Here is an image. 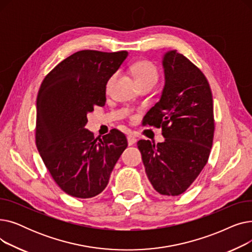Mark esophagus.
Returning <instances> with one entry per match:
<instances>
[{
	"mask_svg": "<svg viewBox=\"0 0 252 252\" xmlns=\"http://www.w3.org/2000/svg\"><path fill=\"white\" fill-rule=\"evenodd\" d=\"M126 139H127V144L129 145V146H131V145H134L137 142V139L135 137H133V136H130V135H128L126 137Z\"/></svg>",
	"mask_w": 252,
	"mask_h": 252,
	"instance_id": "34e87169",
	"label": "esophagus"
}]
</instances>
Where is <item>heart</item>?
Returning a JSON list of instances; mask_svg holds the SVG:
<instances>
[{
  "instance_id": "heart-1",
  "label": "heart",
  "mask_w": 252,
  "mask_h": 252,
  "mask_svg": "<svg viewBox=\"0 0 252 252\" xmlns=\"http://www.w3.org/2000/svg\"><path fill=\"white\" fill-rule=\"evenodd\" d=\"M131 72H133L136 81L140 87L144 85H149V84L155 85V83L158 79V76H159L156 65L149 60H140L134 63L133 66H131ZM115 77H116V73L112 74L108 78L107 84H106V89H107V91L110 90Z\"/></svg>"
}]
</instances>
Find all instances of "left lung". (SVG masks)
<instances>
[{
    "instance_id": "obj_1",
    "label": "left lung",
    "mask_w": 252,
    "mask_h": 252,
    "mask_svg": "<svg viewBox=\"0 0 252 252\" xmlns=\"http://www.w3.org/2000/svg\"><path fill=\"white\" fill-rule=\"evenodd\" d=\"M165 85L144 126L161 128L162 143L140 140L147 177L161 195L186 191L208 161L215 134L214 101L203 72L187 57L169 51L163 57Z\"/></svg>"
}]
</instances>
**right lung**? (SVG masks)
<instances>
[{
    "instance_id": "right-lung-1",
    "label": "right lung",
    "mask_w": 252,
    "mask_h": 252,
    "mask_svg": "<svg viewBox=\"0 0 252 252\" xmlns=\"http://www.w3.org/2000/svg\"><path fill=\"white\" fill-rule=\"evenodd\" d=\"M126 56V51H78L57 64L39 88L36 148L53 180L72 197L100 194L127 147L116 128L99 141L85 128L87 114L105 105L106 84Z\"/></svg>"
}]
</instances>
